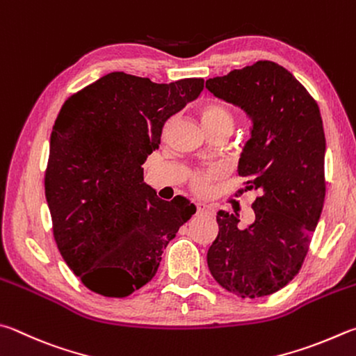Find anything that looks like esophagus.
Segmentation results:
<instances>
[{"instance_id":"esophagus-1","label":"esophagus","mask_w":356,"mask_h":356,"mask_svg":"<svg viewBox=\"0 0 356 356\" xmlns=\"http://www.w3.org/2000/svg\"><path fill=\"white\" fill-rule=\"evenodd\" d=\"M213 210H211V207H209V205H205V204H196V213L199 215V213H211Z\"/></svg>"}]
</instances>
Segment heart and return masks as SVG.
<instances>
[{"instance_id":"1","label":"heart","mask_w":356,"mask_h":356,"mask_svg":"<svg viewBox=\"0 0 356 356\" xmlns=\"http://www.w3.org/2000/svg\"><path fill=\"white\" fill-rule=\"evenodd\" d=\"M200 118L205 129L210 127H227L234 129V115H232L227 108L221 104H215V102H209L200 107ZM218 177V172L213 170L207 171H195L190 174V186L191 190L199 196H207L211 191V180Z\"/></svg>"}]
</instances>
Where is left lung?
I'll return each instance as SVG.
<instances>
[{"label": "left lung", "mask_w": 356, "mask_h": 356, "mask_svg": "<svg viewBox=\"0 0 356 356\" xmlns=\"http://www.w3.org/2000/svg\"><path fill=\"white\" fill-rule=\"evenodd\" d=\"M205 87L243 108L250 138L238 174L258 191L255 221L218 211L219 232L207 252L219 285L243 299L286 286L308 254L325 199V134L318 102L286 68L270 60L213 77Z\"/></svg>", "instance_id": "obj_1"}]
</instances>
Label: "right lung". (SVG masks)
I'll use <instances>...</instances> for the list:
<instances>
[{
  "label": "right lung",
  "mask_w": 356,
  "mask_h": 356,
  "mask_svg": "<svg viewBox=\"0 0 356 356\" xmlns=\"http://www.w3.org/2000/svg\"><path fill=\"white\" fill-rule=\"evenodd\" d=\"M204 79L156 83L115 71L71 95L53 126L44 195L63 260L90 291L127 297L156 275L163 249L196 207L143 184L171 116Z\"/></svg>",
  "instance_id": "right-lung-1"
}]
</instances>
